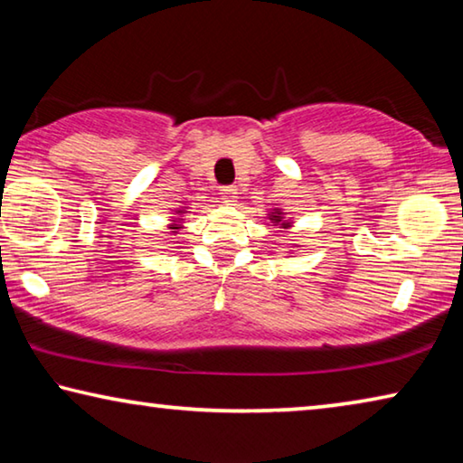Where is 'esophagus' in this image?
I'll return each instance as SVG.
<instances>
[{
    "label": "esophagus",
    "mask_w": 463,
    "mask_h": 463,
    "mask_svg": "<svg viewBox=\"0 0 463 463\" xmlns=\"http://www.w3.org/2000/svg\"><path fill=\"white\" fill-rule=\"evenodd\" d=\"M237 187L234 185H224V187H221V195H222V200L226 202V203H232V202H237Z\"/></svg>",
    "instance_id": "obj_1"
}]
</instances>
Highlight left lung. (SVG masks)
I'll list each match as a JSON object with an SVG mask.
<instances>
[{
  "instance_id": "8db88e82",
  "label": "left lung",
  "mask_w": 463,
  "mask_h": 463,
  "mask_svg": "<svg viewBox=\"0 0 463 463\" xmlns=\"http://www.w3.org/2000/svg\"><path fill=\"white\" fill-rule=\"evenodd\" d=\"M268 216H269V221L273 222V226H279V229H289V226H292V222L286 221V218H284V213H281L279 208L273 210V213H269Z\"/></svg>"
}]
</instances>
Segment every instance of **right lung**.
<instances>
[{
  "label": "right lung",
  "instance_id": "obj_1",
  "mask_svg": "<svg viewBox=\"0 0 463 463\" xmlns=\"http://www.w3.org/2000/svg\"><path fill=\"white\" fill-rule=\"evenodd\" d=\"M185 214V210H177V216H174V218H171V224H169V229H171V232H174V234H177V231L179 229H184V226H182V222H184V216Z\"/></svg>",
  "mask_w": 463,
  "mask_h": 463
}]
</instances>
